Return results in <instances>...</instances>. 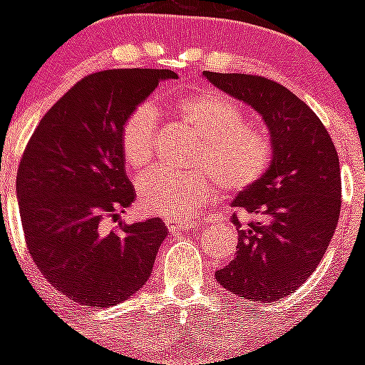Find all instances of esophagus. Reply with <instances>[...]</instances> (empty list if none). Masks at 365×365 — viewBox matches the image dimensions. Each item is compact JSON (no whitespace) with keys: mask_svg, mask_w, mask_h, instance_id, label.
<instances>
[{"mask_svg":"<svg viewBox=\"0 0 365 365\" xmlns=\"http://www.w3.org/2000/svg\"><path fill=\"white\" fill-rule=\"evenodd\" d=\"M170 230H177V228H193L197 227V219H166L164 221Z\"/></svg>","mask_w":365,"mask_h":365,"instance_id":"esophagus-1","label":"esophagus"}]
</instances>
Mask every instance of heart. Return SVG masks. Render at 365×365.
Segmentation results:
<instances>
[{
  "instance_id": "heart-1",
  "label": "heart",
  "mask_w": 365,
  "mask_h": 365,
  "mask_svg": "<svg viewBox=\"0 0 365 365\" xmlns=\"http://www.w3.org/2000/svg\"><path fill=\"white\" fill-rule=\"evenodd\" d=\"M172 111L197 137L190 164L195 170L170 172L153 168L137 180V202L148 215L168 219L190 217L222 193L254 186L272 163V138L259 124L245 122V111L230 96L215 91L182 95ZM157 118L151 106L140 104L120 125V151L131 170H143L153 157Z\"/></svg>"
}]
</instances>
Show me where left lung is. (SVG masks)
Listing matches in <instances>:
<instances>
[{
	"mask_svg": "<svg viewBox=\"0 0 365 365\" xmlns=\"http://www.w3.org/2000/svg\"><path fill=\"white\" fill-rule=\"evenodd\" d=\"M205 78L256 109L272 138V163L256 185L232 201L235 257L215 279L250 302H278L305 283L336 230L340 160L331 135L303 100L257 74L210 73Z\"/></svg>",
	"mask_w": 365,
	"mask_h": 365,
	"instance_id": "left-lung-1",
	"label": "left lung"
}]
</instances>
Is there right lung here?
Wrapping results in <instances>:
<instances>
[{
    "instance_id": "add662e5",
    "label": "right lung",
    "mask_w": 365,
    "mask_h": 365,
    "mask_svg": "<svg viewBox=\"0 0 365 365\" xmlns=\"http://www.w3.org/2000/svg\"><path fill=\"white\" fill-rule=\"evenodd\" d=\"M170 69H109L73 86L45 113L16 177L29 254L47 282L74 302L109 307L140 291L166 237L159 217L104 227L133 202L120 125Z\"/></svg>"
}]
</instances>
